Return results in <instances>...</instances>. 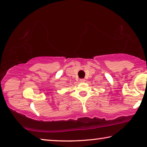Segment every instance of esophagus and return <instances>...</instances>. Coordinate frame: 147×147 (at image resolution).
<instances>
[{
    "label": "esophagus",
    "instance_id": "1",
    "mask_svg": "<svg viewBox=\"0 0 147 147\" xmlns=\"http://www.w3.org/2000/svg\"><path fill=\"white\" fill-rule=\"evenodd\" d=\"M85 81H86L85 79H84V78L80 79V82H81V83H83V82H85Z\"/></svg>",
    "mask_w": 147,
    "mask_h": 147
}]
</instances>
